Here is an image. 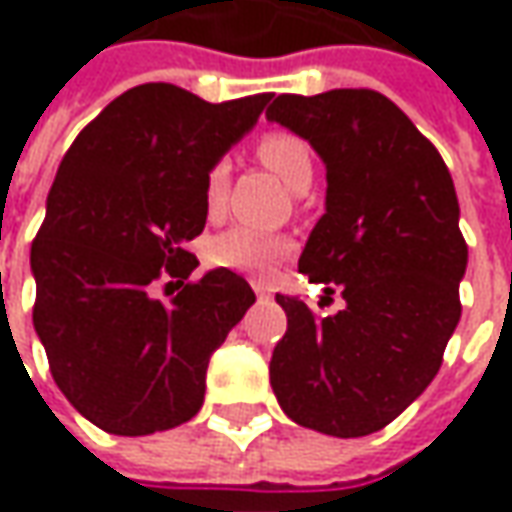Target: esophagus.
I'll return each mask as SVG.
<instances>
[{"instance_id":"esophagus-1","label":"esophagus","mask_w":512,"mask_h":512,"mask_svg":"<svg viewBox=\"0 0 512 512\" xmlns=\"http://www.w3.org/2000/svg\"><path fill=\"white\" fill-rule=\"evenodd\" d=\"M250 287H253V293H256V296H259V298H270V290L264 287L262 281H253Z\"/></svg>"}]
</instances>
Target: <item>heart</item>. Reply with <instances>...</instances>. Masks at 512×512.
Masks as SVG:
<instances>
[{"mask_svg": "<svg viewBox=\"0 0 512 512\" xmlns=\"http://www.w3.org/2000/svg\"><path fill=\"white\" fill-rule=\"evenodd\" d=\"M256 160L267 171H273L290 191L304 194L315 177V163L307 140H301L293 132H267L256 143ZM228 183H231V163L216 160L205 174V211L219 216L228 202ZM290 239L276 233L259 231L250 225H233L228 231L216 233L205 245V259L219 270H233L245 276H267L276 264L290 256Z\"/></svg>", "mask_w": 512, "mask_h": 512, "instance_id": "b5f03b06", "label": "heart"}]
</instances>
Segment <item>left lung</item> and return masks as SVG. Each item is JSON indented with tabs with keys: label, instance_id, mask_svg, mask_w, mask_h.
<instances>
[{
	"label": "left lung",
	"instance_id": "left-lung-1",
	"mask_svg": "<svg viewBox=\"0 0 512 512\" xmlns=\"http://www.w3.org/2000/svg\"><path fill=\"white\" fill-rule=\"evenodd\" d=\"M267 120L304 137L327 166V211L298 270L346 301L318 318L276 296L287 332L270 386L293 423L366 437L425 392L459 324L468 245L454 180L434 143L375 89L279 95Z\"/></svg>",
	"mask_w": 512,
	"mask_h": 512
}]
</instances>
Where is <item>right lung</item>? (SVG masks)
Returning <instances> with one entry per match:
<instances>
[{
  "instance_id": "1",
  "label": "right lung",
  "mask_w": 512,
  "mask_h": 512,
  "mask_svg": "<svg viewBox=\"0 0 512 512\" xmlns=\"http://www.w3.org/2000/svg\"><path fill=\"white\" fill-rule=\"evenodd\" d=\"M270 95L208 104L174 84L123 92L81 129L30 248L33 327L56 386L89 423L143 437L188 423L205 372L256 301L233 270L185 281L205 228V174ZM160 278L181 290L168 305Z\"/></svg>"
}]
</instances>
